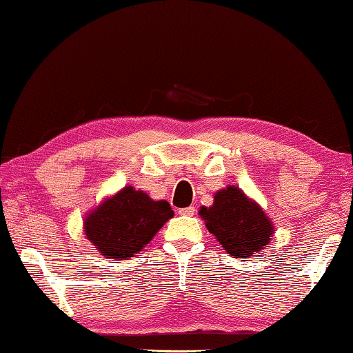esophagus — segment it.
I'll return each mask as SVG.
<instances>
[{"label":"esophagus","mask_w":353,"mask_h":353,"mask_svg":"<svg viewBox=\"0 0 353 353\" xmlns=\"http://www.w3.org/2000/svg\"><path fill=\"white\" fill-rule=\"evenodd\" d=\"M179 214H181V215H193L194 214V208L193 206L182 208V209H179Z\"/></svg>","instance_id":"34e87169"}]
</instances>
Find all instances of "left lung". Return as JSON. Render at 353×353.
Returning a JSON list of instances; mask_svg holds the SVG:
<instances>
[{
	"label": "left lung",
	"instance_id": "left-lung-1",
	"mask_svg": "<svg viewBox=\"0 0 353 353\" xmlns=\"http://www.w3.org/2000/svg\"><path fill=\"white\" fill-rule=\"evenodd\" d=\"M199 215L223 249L236 259L261 250L272 236V225L261 208L236 187L215 193L212 206L201 208Z\"/></svg>",
	"mask_w": 353,
	"mask_h": 353
}]
</instances>
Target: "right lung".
<instances>
[{"label":"right lung","mask_w":353,"mask_h":353,"mask_svg":"<svg viewBox=\"0 0 353 353\" xmlns=\"http://www.w3.org/2000/svg\"><path fill=\"white\" fill-rule=\"evenodd\" d=\"M174 212L168 201L125 187L85 219L87 238L108 259L125 260L147 245Z\"/></svg>","instance_id":"right-lung-1"}]
</instances>
